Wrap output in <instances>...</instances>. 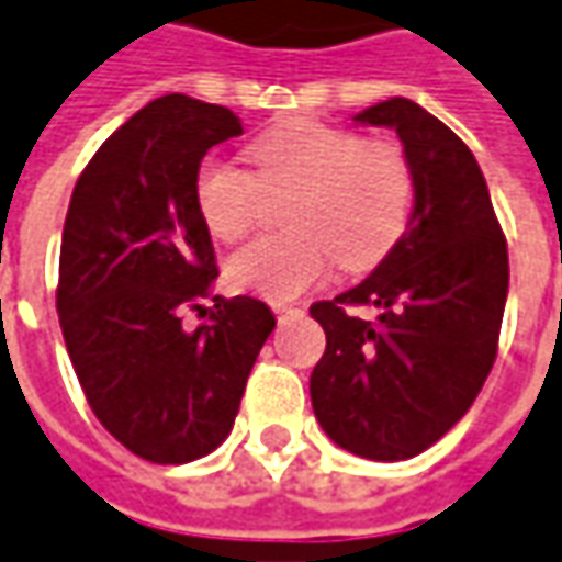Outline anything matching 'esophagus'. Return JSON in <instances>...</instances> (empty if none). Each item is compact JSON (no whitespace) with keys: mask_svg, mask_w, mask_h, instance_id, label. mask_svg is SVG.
<instances>
[{"mask_svg":"<svg viewBox=\"0 0 562 562\" xmlns=\"http://www.w3.org/2000/svg\"><path fill=\"white\" fill-rule=\"evenodd\" d=\"M272 312L278 315V322H284V318H300V315H303V308L288 306V303H272Z\"/></svg>","mask_w":562,"mask_h":562,"instance_id":"1","label":"esophagus"}]
</instances>
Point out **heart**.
<instances>
[{"instance_id": "obj_1", "label": "heart", "mask_w": 562, "mask_h": 562, "mask_svg": "<svg viewBox=\"0 0 562 562\" xmlns=\"http://www.w3.org/2000/svg\"><path fill=\"white\" fill-rule=\"evenodd\" d=\"M254 176L206 160L194 176L203 228L235 244L254 228L259 194L293 191L284 206L288 235L240 247L225 272L235 288L288 303L325 281L334 256L346 272L374 269L402 240L414 210V172L393 142L315 120H290L256 138Z\"/></svg>"}]
</instances>
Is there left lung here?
Returning a JSON list of instances; mask_svg holds the SVG:
<instances>
[{"label":"left lung","instance_id":"obj_1","mask_svg":"<svg viewBox=\"0 0 562 562\" xmlns=\"http://www.w3.org/2000/svg\"><path fill=\"white\" fill-rule=\"evenodd\" d=\"M398 135L414 172L402 240L361 284L312 303L327 349L308 393L322 430L368 461H405L473 405L498 356L507 240L476 157L408 98L352 116ZM368 305L371 319L355 315Z\"/></svg>","mask_w":562,"mask_h":562}]
</instances>
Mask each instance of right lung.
Wrapping results in <instances>:
<instances>
[{"label": "right lung", "instance_id": "add662e5", "mask_svg": "<svg viewBox=\"0 0 562 562\" xmlns=\"http://www.w3.org/2000/svg\"><path fill=\"white\" fill-rule=\"evenodd\" d=\"M240 132L228 108L157 98L95 150L67 206L64 342L101 427L150 464H188L225 442L274 330L254 296L201 306L220 269L194 176L206 150ZM184 307L207 322L188 331Z\"/></svg>", "mask_w": 562, "mask_h": 562}]
</instances>
